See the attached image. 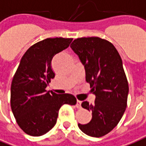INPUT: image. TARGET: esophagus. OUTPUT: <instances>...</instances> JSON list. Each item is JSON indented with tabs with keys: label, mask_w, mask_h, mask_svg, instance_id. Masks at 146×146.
<instances>
[{
	"label": "esophagus",
	"mask_w": 146,
	"mask_h": 146,
	"mask_svg": "<svg viewBox=\"0 0 146 146\" xmlns=\"http://www.w3.org/2000/svg\"><path fill=\"white\" fill-rule=\"evenodd\" d=\"M76 107L77 108H81V101H80V100H77L76 104Z\"/></svg>",
	"instance_id": "obj_1"
}]
</instances>
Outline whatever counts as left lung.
<instances>
[{"label":"left lung","mask_w":146,"mask_h":146,"mask_svg":"<svg viewBox=\"0 0 146 146\" xmlns=\"http://www.w3.org/2000/svg\"><path fill=\"white\" fill-rule=\"evenodd\" d=\"M70 47L84 66L86 81L96 96L94 104H81L92 118L78 126L91 137L104 136L118 125L127 105L129 86L122 58L114 45L99 37L76 38Z\"/></svg>","instance_id":"obj_1"}]
</instances>
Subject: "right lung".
I'll list each match as a JSON object with an SVG mask.
<instances>
[{
	"instance_id": "obj_1",
	"label": "right lung",
	"mask_w": 146,
	"mask_h": 146,
	"mask_svg": "<svg viewBox=\"0 0 146 146\" xmlns=\"http://www.w3.org/2000/svg\"><path fill=\"white\" fill-rule=\"evenodd\" d=\"M72 41L61 37L46 38L31 46L20 60L11 85V108L17 124L31 136H42L51 130L63 104H76L73 95L50 94L46 90L55 76L52 59Z\"/></svg>"
}]
</instances>
